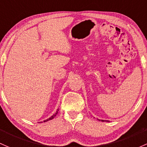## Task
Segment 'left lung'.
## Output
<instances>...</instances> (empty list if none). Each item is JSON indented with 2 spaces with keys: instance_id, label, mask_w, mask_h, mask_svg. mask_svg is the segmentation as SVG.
<instances>
[{
  "instance_id": "1",
  "label": "left lung",
  "mask_w": 147,
  "mask_h": 147,
  "mask_svg": "<svg viewBox=\"0 0 147 147\" xmlns=\"http://www.w3.org/2000/svg\"><path fill=\"white\" fill-rule=\"evenodd\" d=\"M100 120V121H103H103H107V122H109V120Z\"/></svg>"
}]
</instances>
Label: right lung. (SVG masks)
<instances>
[{
  "label": "right lung",
  "mask_w": 147,
  "mask_h": 147,
  "mask_svg": "<svg viewBox=\"0 0 147 147\" xmlns=\"http://www.w3.org/2000/svg\"><path fill=\"white\" fill-rule=\"evenodd\" d=\"M58 110H57V111H56V113H55V114H53V115H52L51 117H50V118H48L47 120H44V122H46V121H49V120H52V119H53L54 118H55V115H57V113H58ZM41 123H42V122H41Z\"/></svg>",
  "instance_id": "obj_1"
}]
</instances>
